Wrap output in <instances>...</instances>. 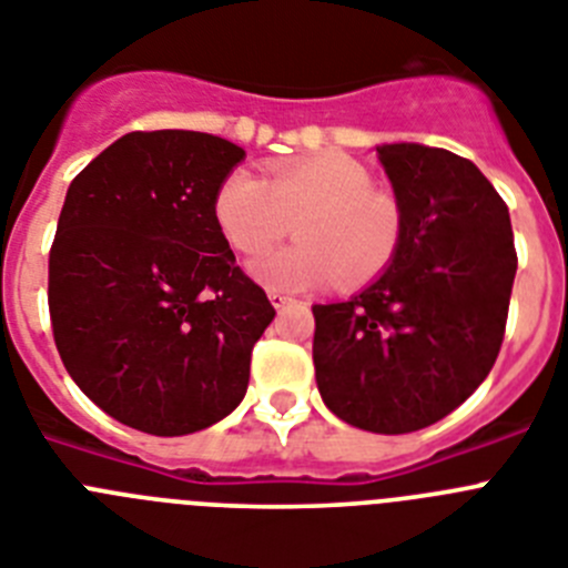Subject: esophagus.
Returning <instances> with one entry per match:
<instances>
[{
    "label": "esophagus",
    "instance_id": "obj_1",
    "mask_svg": "<svg viewBox=\"0 0 568 568\" xmlns=\"http://www.w3.org/2000/svg\"><path fill=\"white\" fill-rule=\"evenodd\" d=\"M267 295H270V304H273L275 310H281L284 304H290V301H293L287 293H281V290H270Z\"/></svg>",
    "mask_w": 568,
    "mask_h": 568
}]
</instances>
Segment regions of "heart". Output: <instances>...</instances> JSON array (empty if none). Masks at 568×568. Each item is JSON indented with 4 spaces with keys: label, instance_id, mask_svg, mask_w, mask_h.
Returning a JSON list of instances; mask_svg holds the SVG:
<instances>
[{
    "label": "heart",
    "instance_id": "heart-1",
    "mask_svg": "<svg viewBox=\"0 0 568 568\" xmlns=\"http://www.w3.org/2000/svg\"><path fill=\"white\" fill-rule=\"evenodd\" d=\"M215 227L235 253L255 258L295 224L298 244L253 264L273 290H310L338 278L358 287L378 278L400 250L404 215L355 159L324 153L275 168L267 179L233 170L213 195Z\"/></svg>",
    "mask_w": 568,
    "mask_h": 568
}]
</instances>
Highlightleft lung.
<instances>
[{
	"mask_svg": "<svg viewBox=\"0 0 568 568\" xmlns=\"http://www.w3.org/2000/svg\"><path fill=\"white\" fill-rule=\"evenodd\" d=\"M404 239L384 275L341 304H315L324 404L381 435L424 429L469 398L504 344L518 270L509 210L469 159L381 144Z\"/></svg>",
	"mask_w": 568,
	"mask_h": 568,
	"instance_id": "1",
	"label": "left lung"
}]
</instances>
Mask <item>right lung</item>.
Returning a JSON list of instances; mask_svg holds the SVG:
<instances>
[{
	"label": "right lung",
	"mask_w": 568,
	"mask_h": 568,
	"mask_svg": "<svg viewBox=\"0 0 568 568\" xmlns=\"http://www.w3.org/2000/svg\"><path fill=\"white\" fill-rule=\"evenodd\" d=\"M244 159L195 130H135L70 182L48 261L53 341L79 389L150 435H190L247 393L275 310L215 227Z\"/></svg>",
	"instance_id": "right-lung-1"
}]
</instances>
